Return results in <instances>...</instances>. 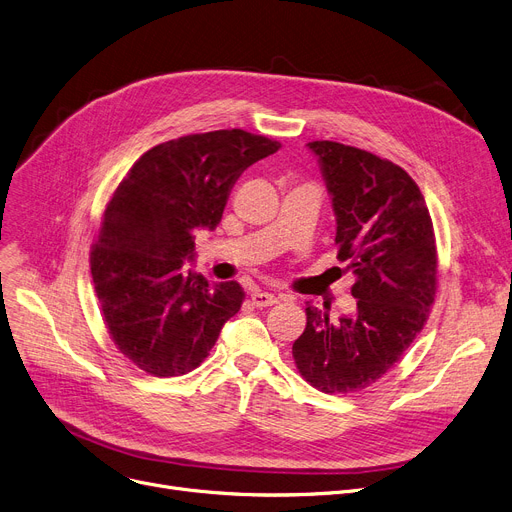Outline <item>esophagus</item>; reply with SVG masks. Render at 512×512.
Here are the masks:
<instances>
[{
    "label": "esophagus",
    "mask_w": 512,
    "mask_h": 512,
    "mask_svg": "<svg viewBox=\"0 0 512 512\" xmlns=\"http://www.w3.org/2000/svg\"><path fill=\"white\" fill-rule=\"evenodd\" d=\"M279 302V297L275 293H268V291H254L252 293V304L256 308H266V306H273Z\"/></svg>",
    "instance_id": "34e87169"
}]
</instances>
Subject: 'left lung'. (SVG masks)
<instances>
[{
  "mask_svg": "<svg viewBox=\"0 0 512 512\" xmlns=\"http://www.w3.org/2000/svg\"><path fill=\"white\" fill-rule=\"evenodd\" d=\"M337 217V258L355 275L353 314L330 320L308 302L295 366L326 395L357 393L382 378L422 333L436 297V237L411 175L368 150L308 142Z\"/></svg>",
  "mask_w": 512,
  "mask_h": 512,
  "instance_id": "8db88e82",
  "label": "left lung"
}]
</instances>
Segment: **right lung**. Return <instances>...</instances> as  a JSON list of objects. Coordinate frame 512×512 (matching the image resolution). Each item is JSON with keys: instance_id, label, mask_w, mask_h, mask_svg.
Here are the masks:
<instances>
[{"instance_id": "obj_1", "label": "right lung", "mask_w": 512, "mask_h": 512, "mask_svg": "<svg viewBox=\"0 0 512 512\" xmlns=\"http://www.w3.org/2000/svg\"><path fill=\"white\" fill-rule=\"evenodd\" d=\"M279 148L244 130L169 140L146 150L107 202L90 273L111 341L146 374L198 368L242 308V285L208 283L184 260L194 231L219 225L237 177Z\"/></svg>"}]
</instances>
